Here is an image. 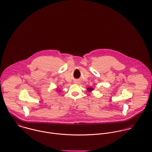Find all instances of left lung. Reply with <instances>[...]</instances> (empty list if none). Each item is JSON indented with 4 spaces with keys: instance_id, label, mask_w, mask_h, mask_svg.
<instances>
[{
    "instance_id": "1",
    "label": "left lung",
    "mask_w": 152,
    "mask_h": 152,
    "mask_svg": "<svg viewBox=\"0 0 152 152\" xmlns=\"http://www.w3.org/2000/svg\"><path fill=\"white\" fill-rule=\"evenodd\" d=\"M87 90L89 91H92L93 90H94V89H93V88H88L87 89Z\"/></svg>"
}]
</instances>
